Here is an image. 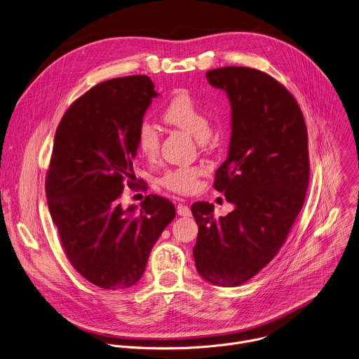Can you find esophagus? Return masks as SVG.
Wrapping results in <instances>:
<instances>
[{
  "instance_id": "34e87169",
  "label": "esophagus",
  "mask_w": 359,
  "mask_h": 359,
  "mask_svg": "<svg viewBox=\"0 0 359 359\" xmlns=\"http://www.w3.org/2000/svg\"><path fill=\"white\" fill-rule=\"evenodd\" d=\"M176 211H177V214L182 215V217H190V215H191L190 208H189L187 205H184V204H179L177 208H176Z\"/></svg>"
}]
</instances>
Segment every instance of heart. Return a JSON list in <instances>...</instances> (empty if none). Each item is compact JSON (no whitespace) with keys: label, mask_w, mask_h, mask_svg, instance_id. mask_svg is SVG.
<instances>
[{"label":"heart","mask_w":359,"mask_h":359,"mask_svg":"<svg viewBox=\"0 0 359 359\" xmlns=\"http://www.w3.org/2000/svg\"><path fill=\"white\" fill-rule=\"evenodd\" d=\"M163 116L169 124L190 133L198 141L210 137L211 121L208 112L187 93L175 95L168 102ZM137 145L140 152L147 158H154L159 152L161 131L149 119H142L138 124ZM161 184L179 194L193 193L198 186V170L191 166L169 169L161 177Z\"/></svg>","instance_id":"obj_1"}]
</instances>
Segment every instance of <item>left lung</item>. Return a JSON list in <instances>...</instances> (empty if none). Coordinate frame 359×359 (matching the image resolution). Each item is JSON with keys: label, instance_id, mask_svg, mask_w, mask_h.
Masks as SVG:
<instances>
[{"label": "left lung", "instance_id": "1", "mask_svg": "<svg viewBox=\"0 0 359 359\" xmlns=\"http://www.w3.org/2000/svg\"><path fill=\"white\" fill-rule=\"evenodd\" d=\"M226 93L231 141L214 189L233 210L214 217V205H191L198 225L193 248L198 275L217 286H240L264 269L285 244L309 187L310 161L303 112L272 76L251 67L207 72Z\"/></svg>", "mask_w": 359, "mask_h": 359}]
</instances>
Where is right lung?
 I'll use <instances>...</instances> for the list:
<instances>
[{
	"mask_svg": "<svg viewBox=\"0 0 359 359\" xmlns=\"http://www.w3.org/2000/svg\"><path fill=\"white\" fill-rule=\"evenodd\" d=\"M158 93L148 76L102 81L77 98L60 119L46 173V198L63 251L93 285H135L163 229L176 215L165 197L119 204L134 186L137 128Z\"/></svg>",
	"mask_w": 359,
	"mask_h": 359,
	"instance_id": "right-lung-1",
	"label": "right lung"
}]
</instances>
